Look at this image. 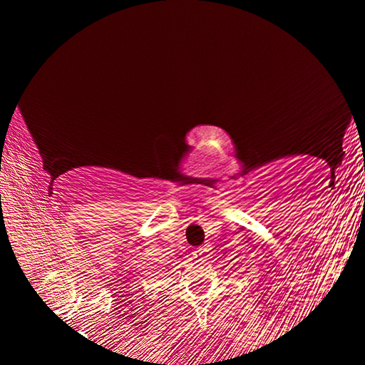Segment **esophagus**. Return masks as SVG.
<instances>
[{
  "label": "esophagus",
  "mask_w": 365,
  "mask_h": 365,
  "mask_svg": "<svg viewBox=\"0 0 365 365\" xmlns=\"http://www.w3.org/2000/svg\"><path fill=\"white\" fill-rule=\"evenodd\" d=\"M202 255H205V248H202V246H200V248H196V250L193 251V256H195V257H201Z\"/></svg>",
  "instance_id": "34e87169"
}]
</instances>
